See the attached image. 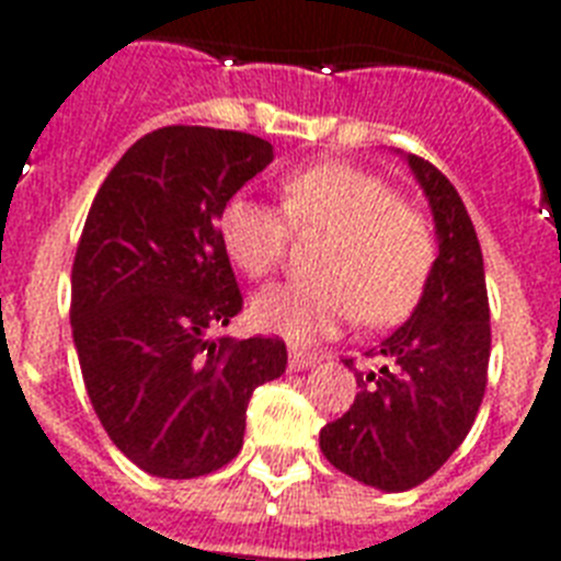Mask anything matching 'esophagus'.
Segmentation results:
<instances>
[{
    "instance_id": "34e87169",
    "label": "esophagus",
    "mask_w": 561,
    "mask_h": 561,
    "mask_svg": "<svg viewBox=\"0 0 561 561\" xmlns=\"http://www.w3.org/2000/svg\"><path fill=\"white\" fill-rule=\"evenodd\" d=\"M317 360H320V355H317V352L297 350V346H290V352H288V367H290V373H299V369L314 367Z\"/></svg>"
}]
</instances>
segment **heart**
I'll list each match as a JSON object with an SVG mask.
<instances>
[{"label":"heart","mask_w":561,"mask_h":561,"mask_svg":"<svg viewBox=\"0 0 561 561\" xmlns=\"http://www.w3.org/2000/svg\"><path fill=\"white\" fill-rule=\"evenodd\" d=\"M294 232H325L317 282L271 288L253 299V323L306 343L360 317L396 325L413 314L436 262L434 229L381 178L350 162H317L282 180V209L236 192L218 215L229 259L267 279L288 255Z\"/></svg>","instance_id":"obj_1"}]
</instances>
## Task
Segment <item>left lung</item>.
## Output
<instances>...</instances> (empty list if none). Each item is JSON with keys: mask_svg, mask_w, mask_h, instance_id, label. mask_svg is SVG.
Segmentation results:
<instances>
[{"mask_svg": "<svg viewBox=\"0 0 561 561\" xmlns=\"http://www.w3.org/2000/svg\"><path fill=\"white\" fill-rule=\"evenodd\" d=\"M408 165L434 211V271L408 323L367 352L381 367L355 369L352 408L320 431L325 460L381 492L419 486L460 448L486 392L492 350L486 273L469 211L436 165L416 153ZM343 364L355 367V358Z\"/></svg>", "mask_w": 561, "mask_h": 561, "instance_id": "obj_1", "label": "left lung"}]
</instances>
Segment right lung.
Returning <instances> with one entry per match:
<instances>
[{
	"mask_svg": "<svg viewBox=\"0 0 561 561\" xmlns=\"http://www.w3.org/2000/svg\"><path fill=\"white\" fill-rule=\"evenodd\" d=\"M273 162L253 134L171 125L113 165L72 264V337L101 425L153 478L188 480L244 445L247 404L285 373L279 337H211L244 299L218 215Z\"/></svg>",
	"mask_w": 561,
	"mask_h": 561,
	"instance_id": "add662e5",
	"label": "right lung"
}]
</instances>
